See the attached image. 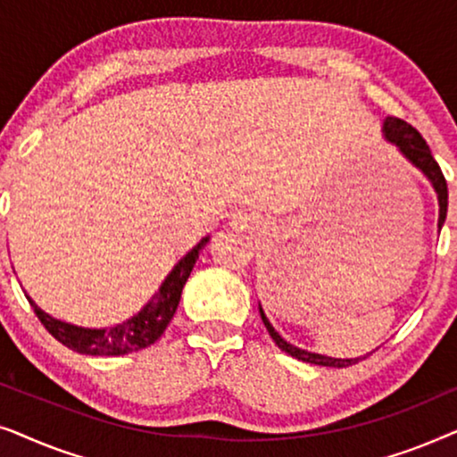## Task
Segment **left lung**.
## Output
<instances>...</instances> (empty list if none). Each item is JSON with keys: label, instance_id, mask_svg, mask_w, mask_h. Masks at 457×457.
<instances>
[{"label": "left lung", "instance_id": "obj_1", "mask_svg": "<svg viewBox=\"0 0 457 457\" xmlns=\"http://www.w3.org/2000/svg\"><path fill=\"white\" fill-rule=\"evenodd\" d=\"M383 133H385V139L395 143V145L399 147V152L403 154V158H408L411 164H414L418 170H420L424 177L430 180V185H433V189L436 191V199H439V228H441L443 222H445V216H447V183H445V177H443L439 164H436L433 154H430L427 141L422 139V135L418 133L411 124H408L405 120H399V118H393V116H389L383 122ZM260 316H262V320H264V327L268 333H270L272 341L277 343V345L283 349L285 353L293 355V358L308 361V364L333 366V368H345V366L358 364V361L361 360V358H352V360L328 358V355L312 353V352H305V349H299L295 345H291V343H287L283 337L274 330L270 320H268L264 314V310H262V305H260Z\"/></svg>", "mask_w": 457, "mask_h": 457}]
</instances>
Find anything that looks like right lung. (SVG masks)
Here are the masks:
<instances>
[{"label": "right lung", "instance_id": "add662e5", "mask_svg": "<svg viewBox=\"0 0 457 457\" xmlns=\"http://www.w3.org/2000/svg\"><path fill=\"white\" fill-rule=\"evenodd\" d=\"M210 237H204L177 266L168 274L158 293L143 305L139 314L129 318L127 322L116 324L110 328H83L74 327V324L62 322L58 318L49 316L30 299L27 293L30 308L35 310L43 327L49 330L54 339H58L62 345H66L72 352L85 355H124L139 352L155 343L164 333L168 324H170L177 305L180 302V293L189 278V274L199 258V252L208 245Z\"/></svg>", "mask_w": 457, "mask_h": 457}]
</instances>
